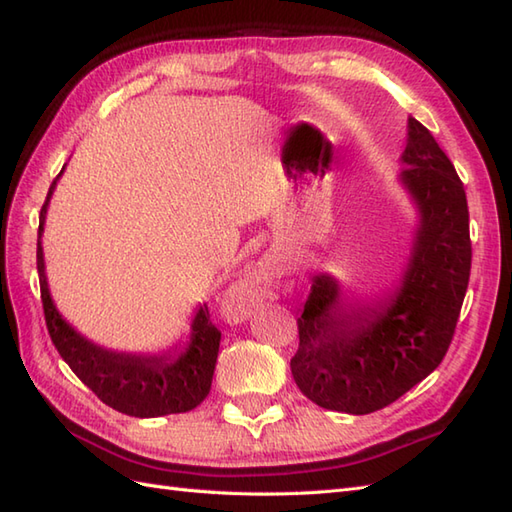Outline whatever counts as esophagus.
<instances>
[{
  "mask_svg": "<svg viewBox=\"0 0 512 512\" xmlns=\"http://www.w3.org/2000/svg\"><path fill=\"white\" fill-rule=\"evenodd\" d=\"M250 288H253V286H250ZM250 292H253V290H250ZM242 294H244L245 297L242 298L241 295H239V301H242V306H246V297H248V290H246V292H242Z\"/></svg>",
  "mask_w": 512,
  "mask_h": 512,
  "instance_id": "1",
  "label": "esophagus"
}]
</instances>
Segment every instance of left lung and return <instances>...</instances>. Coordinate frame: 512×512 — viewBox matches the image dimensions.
I'll return each mask as SVG.
<instances>
[{
	"label": "left lung",
	"mask_w": 512,
	"mask_h": 512,
	"mask_svg": "<svg viewBox=\"0 0 512 512\" xmlns=\"http://www.w3.org/2000/svg\"><path fill=\"white\" fill-rule=\"evenodd\" d=\"M400 184L418 211L405 273L387 297H347L332 275L312 277L290 369L323 409L363 416L418 385L447 354L471 275L464 184L436 138L407 121Z\"/></svg>",
	"instance_id": "left-lung-1"
}]
</instances>
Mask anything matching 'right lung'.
<instances>
[{
    "label": "right lung",
    "instance_id": "add662e5",
    "mask_svg": "<svg viewBox=\"0 0 512 512\" xmlns=\"http://www.w3.org/2000/svg\"><path fill=\"white\" fill-rule=\"evenodd\" d=\"M57 180L50 184L48 198L41 206L37 239V270L43 314H46L50 339L57 352L70 365L72 372L81 378V383L88 385L105 405L127 413V416L158 418L195 409L211 391L222 339V332L211 323L206 303L195 310L187 345L182 350L178 345H173L158 354L114 352L96 345L90 339H85L81 332H76L54 306L48 288L46 262H43L41 235Z\"/></svg>",
    "mask_w": 512,
    "mask_h": 512
}]
</instances>
